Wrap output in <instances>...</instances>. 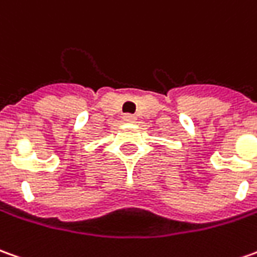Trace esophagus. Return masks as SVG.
Here are the masks:
<instances>
[{"label":"esophagus","mask_w":257,"mask_h":257,"mask_svg":"<svg viewBox=\"0 0 257 257\" xmlns=\"http://www.w3.org/2000/svg\"><path fill=\"white\" fill-rule=\"evenodd\" d=\"M123 120H124V121H128V123H134V121H136V117L133 116V114H124V116H123Z\"/></svg>","instance_id":"esophagus-1"}]
</instances>
